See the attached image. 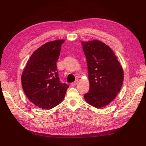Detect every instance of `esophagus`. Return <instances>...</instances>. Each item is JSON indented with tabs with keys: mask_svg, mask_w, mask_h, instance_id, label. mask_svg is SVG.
<instances>
[{
	"mask_svg": "<svg viewBox=\"0 0 146 146\" xmlns=\"http://www.w3.org/2000/svg\"><path fill=\"white\" fill-rule=\"evenodd\" d=\"M77 83H78V80H76V81H75L74 82L71 83V84H70V85H71V86H74V85H77Z\"/></svg>",
	"mask_w": 146,
	"mask_h": 146,
	"instance_id": "1",
	"label": "esophagus"
}]
</instances>
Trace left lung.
<instances>
[{
	"mask_svg": "<svg viewBox=\"0 0 146 146\" xmlns=\"http://www.w3.org/2000/svg\"><path fill=\"white\" fill-rule=\"evenodd\" d=\"M85 55L90 90L84 95L88 104L105 107L116 98L123 80V71L113 51L99 40L82 42Z\"/></svg>",
	"mask_w": 146,
	"mask_h": 146,
	"instance_id": "8db88e82",
	"label": "left lung"
}]
</instances>
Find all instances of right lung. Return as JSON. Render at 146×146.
Here are the masks:
<instances>
[{
	"instance_id": "right-lung-1",
	"label": "right lung",
	"mask_w": 146,
	"mask_h": 146,
	"mask_svg": "<svg viewBox=\"0 0 146 146\" xmlns=\"http://www.w3.org/2000/svg\"><path fill=\"white\" fill-rule=\"evenodd\" d=\"M64 39L48 42L30 57L21 76L22 86L30 102L39 108L52 109L60 104L69 85L60 81L56 61Z\"/></svg>"
}]
</instances>
